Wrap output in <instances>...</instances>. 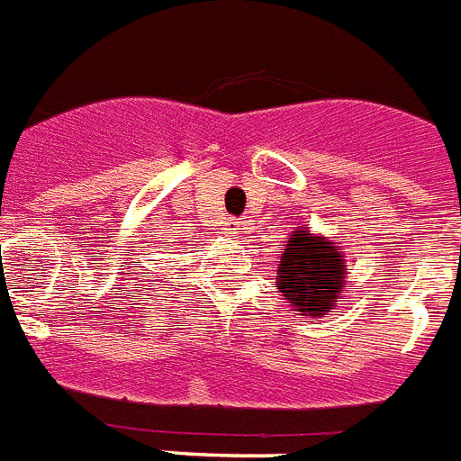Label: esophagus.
Returning a JSON list of instances; mask_svg holds the SVG:
<instances>
[{
	"label": "esophagus",
	"mask_w": 461,
	"mask_h": 461,
	"mask_svg": "<svg viewBox=\"0 0 461 461\" xmlns=\"http://www.w3.org/2000/svg\"><path fill=\"white\" fill-rule=\"evenodd\" d=\"M228 230H230V235H240L242 233V223H240V221H230V223H228Z\"/></svg>",
	"instance_id": "obj_1"
}]
</instances>
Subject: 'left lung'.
Masks as SVG:
<instances>
[{"label": "left lung", "instance_id": "obj_1", "mask_svg": "<svg viewBox=\"0 0 461 461\" xmlns=\"http://www.w3.org/2000/svg\"><path fill=\"white\" fill-rule=\"evenodd\" d=\"M345 278L348 264L335 242L294 230L278 264L276 288L302 316H321L349 285Z\"/></svg>", "mask_w": 461, "mask_h": 461}]
</instances>
